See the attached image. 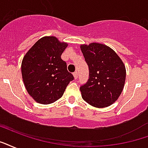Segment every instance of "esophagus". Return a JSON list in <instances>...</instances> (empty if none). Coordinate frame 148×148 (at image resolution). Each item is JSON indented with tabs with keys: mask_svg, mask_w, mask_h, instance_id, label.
I'll list each match as a JSON object with an SVG mask.
<instances>
[{
	"mask_svg": "<svg viewBox=\"0 0 148 148\" xmlns=\"http://www.w3.org/2000/svg\"><path fill=\"white\" fill-rule=\"evenodd\" d=\"M73 75H74V79H77V77H78V74H77V71L74 72V74H73Z\"/></svg>",
	"mask_w": 148,
	"mask_h": 148,
	"instance_id": "1",
	"label": "esophagus"
}]
</instances>
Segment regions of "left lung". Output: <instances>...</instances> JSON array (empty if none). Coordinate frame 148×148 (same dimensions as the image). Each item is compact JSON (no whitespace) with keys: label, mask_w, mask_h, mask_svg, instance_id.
Here are the masks:
<instances>
[{"label":"left lung","mask_w":148,"mask_h":148,"mask_svg":"<svg viewBox=\"0 0 148 148\" xmlns=\"http://www.w3.org/2000/svg\"><path fill=\"white\" fill-rule=\"evenodd\" d=\"M80 48L89 68L88 82L80 88L82 99L96 108L111 106L124 88L123 62L113 49L104 44H82Z\"/></svg>","instance_id":"obj_1"}]
</instances>
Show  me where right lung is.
I'll return each mask as SVG.
<instances>
[{
    "instance_id": "add662e5",
    "label": "right lung",
    "mask_w": 148,
    "mask_h": 148,
    "mask_svg": "<svg viewBox=\"0 0 148 148\" xmlns=\"http://www.w3.org/2000/svg\"><path fill=\"white\" fill-rule=\"evenodd\" d=\"M68 46L55 36H44L29 49L21 62V75L29 95L40 104H51L64 95L74 76L61 55Z\"/></svg>"
}]
</instances>
